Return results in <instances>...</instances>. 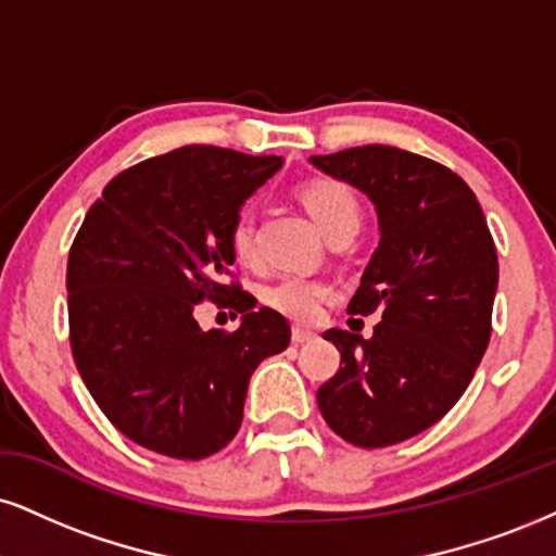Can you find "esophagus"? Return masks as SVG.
<instances>
[{
	"mask_svg": "<svg viewBox=\"0 0 556 556\" xmlns=\"http://www.w3.org/2000/svg\"><path fill=\"white\" fill-rule=\"evenodd\" d=\"M291 338H293V342H296V345H304V342H312L314 338H317V334H314L312 330H304V327H293Z\"/></svg>",
	"mask_w": 556,
	"mask_h": 556,
	"instance_id": "1",
	"label": "esophagus"
}]
</instances>
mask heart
Wrapping results in <instances>:
<instances>
[{
	"label": "heart",
	"mask_w": 556,
	"mask_h": 556,
	"mask_svg": "<svg viewBox=\"0 0 556 556\" xmlns=\"http://www.w3.org/2000/svg\"><path fill=\"white\" fill-rule=\"evenodd\" d=\"M299 195L314 222H317L319 229L325 231V237L338 229H345V226L358 229L361 203L348 185L319 177V180L306 182L304 188L299 190ZM229 244L239 263L247 265L255 260L257 247H255V216H252V211L242 208L235 216V222H231V229H229ZM330 293H332V286L325 283V280L291 273V276H280L278 280H273V283L263 291V299L270 309L286 314L289 319L312 321L317 319V314L321 312V304L330 299Z\"/></svg>",
	"instance_id": "b5f03b06"
}]
</instances>
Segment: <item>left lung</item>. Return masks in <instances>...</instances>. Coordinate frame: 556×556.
Instances as JSON below:
<instances>
[{"label": "left lung", "mask_w": 556, "mask_h": 556, "mask_svg": "<svg viewBox=\"0 0 556 556\" xmlns=\"http://www.w3.org/2000/svg\"><path fill=\"white\" fill-rule=\"evenodd\" d=\"M371 198L381 242L348 314H379L374 338L327 330L340 368L321 383L327 425L361 448L407 441L467 392L492 332L497 250L471 188L448 167L396 147L312 156Z\"/></svg>", "instance_id": "8db88e82"}]
</instances>
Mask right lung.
I'll return each instance as SVG.
<instances>
[{
    "label": "right lung",
    "instance_id": "right-lung-1",
    "mask_svg": "<svg viewBox=\"0 0 556 556\" xmlns=\"http://www.w3.org/2000/svg\"><path fill=\"white\" fill-rule=\"evenodd\" d=\"M280 156L190 147L123 169L87 211L66 265L68 340L81 381L123 435L198 462L242 425L250 376L286 351L283 314L229 283V229ZM201 300L243 314L203 333ZM237 317V314H235Z\"/></svg>",
    "mask_w": 556,
    "mask_h": 556
}]
</instances>
